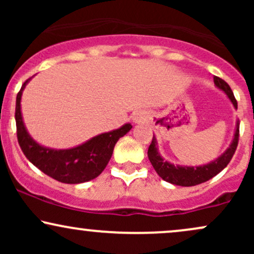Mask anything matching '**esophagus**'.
Wrapping results in <instances>:
<instances>
[{
    "label": "esophagus",
    "mask_w": 254,
    "mask_h": 254,
    "mask_svg": "<svg viewBox=\"0 0 254 254\" xmlns=\"http://www.w3.org/2000/svg\"><path fill=\"white\" fill-rule=\"evenodd\" d=\"M141 119H142V117H139V116L137 115L133 117V122H135V123H138V122H141Z\"/></svg>",
    "instance_id": "obj_1"
}]
</instances>
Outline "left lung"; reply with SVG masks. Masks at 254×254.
<instances>
[{
  "label": "left lung",
  "instance_id": "left-lung-1",
  "mask_svg": "<svg viewBox=\"0 0 254 254\" xmlns=\"http://www.w3.org/2000/svg\"><path fill=\"white\" fill-rule=\"evenodd\" d=\"M214 82L220 89H222L228 98L230 99L233 105H234L235 109H238V101L235 99L234 94H233V90L230 89L229 84L222 78L214 76ZM239 121L237 123V129H235V135L233 138L232 144L229 145V148L221 155L218 159L215 161L210 162L208 165L204 166H198V167H186V166H174L170 164V162L165 161L160 154L157 153L156 148V139L153 136V141L148 148V157H149V161L153 165L154 170L156 171V173L159 174L165 182H168L174 185L179 186H194L198 184H202L208 182L209 179L214 178L216 174L220 173L224 167H227V165L229 164L230 160H232L233 155H234L235 150H237L238 143H239Z\"/></svg>",
  "mask_w": 254,
  "mask_h": 254
}]
</instances>
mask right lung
Wrapping results in <instances>:
<instances>
[{"label": "right lung", "instance_id": "add662e5", "mask_svg": "<svg viewBox=\"0 0 254 254\" xmlns=\"http://www.w3.org/2000/svg\"><path fill=\"white\" fill-rule=\"evenodd\" d=\"M28 81L30 78L17 93L15 105L16 136L22 153L46 176L61 183L80 184L97 178L109 164L118 139L129 132L132 125L125 124L117 130L101 133L71 149L56 150L42 147L28 135L21 117L20 100Z\"/></svg>", "mask_w": 254, "mask_h": 254}]
</instances>
